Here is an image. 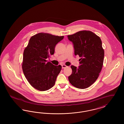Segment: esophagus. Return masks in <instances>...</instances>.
Returning <instances> with one entry per match:
<instances>
[{"mask_svg":"<svg viewBox=\"0 0 124 124\" xmlns=\"http://www.w3.org/2000/svg\"><path fill=\"white\" fill-rule=\"evenodd\" d=\"M68 67L67 66H66V65H62V68H63V69L65 68H66V67Z\"/></svg>","mask_w":124,"mask_h":124,"instance_id":"esophagus-1","label":"esophagus"}]
</instances>
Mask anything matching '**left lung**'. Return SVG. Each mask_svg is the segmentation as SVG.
Masks as SVG:
<instances>
[{"instance_id":"obj_1","label":"left lung","mask_w":124,"mask_h":124,"mask_svg":"<svg viewBox=\"0 0 124 124\" xmlns=\"http://www.w3.org/2000/svg\"><path fill=\"white\" fill-rule=\"evenodd\" d=\"M67 37L73 45L75 55L81 58L78 67L71 65L72 73L69 81L78 88H88L98 78L103 65L104 51L101 40L89 31H79Z\"/></svg>"}]
</instances>
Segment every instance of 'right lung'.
<instances>
[{
    "label": "right lung",
    "mask_w": 124,
    "mask_h": 124,
    "mask_svg": "<svg viewBox=\"0 0 124 124\" xmlns=\"http://www.w3.org/2000/svg\"><path fill=\"white\" fill-rule=\"evenodd\" d=\"M64 37L42 32L30 39L24 50L22 66L26 78L36 89L45 91L54 85L62 66L54 65L46 59L54 54L56 45Z\"/></svg>",
    "instance_id": "right-lung-1"
}]
</instances>
